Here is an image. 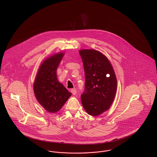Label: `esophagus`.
Wrapping results in <instances>:
<instances>
[{
  "label": "esophagus",
  "instance_id": "1",
  "mask_svg": "<svg viewBox=\"0 0 157 157\" xmlns=\"http://www.w3.org/2000/svg\"><path fill=\"white\" fill-rule=\"evenodd\" d=\"M71 93H72L74 95H75L76 94V90L75 88L72 89V90H71Z\"/></svg>",
  "mask_w": 157,
  "mask_h": 157
}]
</instances>
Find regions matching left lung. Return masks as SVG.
I'll list each match as a JSON object with an SVG mask.
<instances>
[{"label": "left lung", "mask_w": 157, "mask_h": 157, "mask_svg": "<svg viewBox=\"0 0 157 157\" xmlns=\"http://www.w3.org/2000/svg\"><path fill=\"white\" fill-rule=\"evenodd\" d=\"M79 52L85 75L82 104L89 115L98 116L108 110L113 101L117 88L116 75L102 53L94 49H82Z\"/></svg>", "instance_id": "left-lung-1"}]
</instances>
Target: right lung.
I'll use <instances>...</instances> for the list:
<instances>
[{
	"label": "right lung",
	"instance_id": "1",
	"mask_svg": "<svg viewBox=\"0 0 157 157\" xmlns=\"http://www.w3.org/2000/svg\"><path fill=\"white\" fill-rule=\"evenodd\" d=\"M63 55V53H58L46 59L39 67L33 84L37 101L51 113L59 111L71 96V93L57 79L56 70Z\"/></svg>",
	"mask_w": 157,
	"mask_h": 157
}]
</instances>
